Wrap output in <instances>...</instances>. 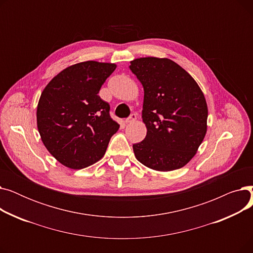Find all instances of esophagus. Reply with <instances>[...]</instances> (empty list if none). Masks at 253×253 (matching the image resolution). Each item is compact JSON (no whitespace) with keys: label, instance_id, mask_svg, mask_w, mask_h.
<instances>
[{"label":"esophagus","instance_id":"1","mask_svg":"<svg viewBox=\"0 0 253 253\" xmlns=\"http://www.w3.org/2000/svg\"><path fill=\"white\" fill-rule=\"evenodd\" d=\"M135 120H136V115L135 114H131L130 117L125 120V122L126 123H132V122H134Z\"/></svg>","mask_w":253,"mask_h":253}]
</instances>
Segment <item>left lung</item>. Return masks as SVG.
I'll return each mask as SVG.
<instances>
[{
    "mask_svg": "<svg viewBox=\"0 0 253 253\" xmlns=\"http://www.w3.org/2000/svg\"><path fill=\"white\" fill-rule=\"evenodd\" d=\"M129 69L144 91L141 118L147 136L133 144L137 160L151 169L183 167L207 131V103L192 76L168 58L142 57Z\"/></svg>",
    "mask_w": 253,
    "mask_h": 253,
    "instance_id": "obj_1",
    "label": "left lung"
}]
</instances>
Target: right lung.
Masks as SVG:
<instances>
[{"instance_id":"add662e5","label":"right lung","mask_w":253,"mask_h":253,"mask_svg":"<svg viewBox=\"0 0 253 253\" xmlns=\"http://www.w3.org/2000/svg\"><path fill=\"white\" fill-rule=\"evenodd\" d=\"M116 64L85 61L69 66L43 90L37 109L39 133L62 165L82 169L103 157L120 125L98 93Z\"/></svg>"}]
</instances>
